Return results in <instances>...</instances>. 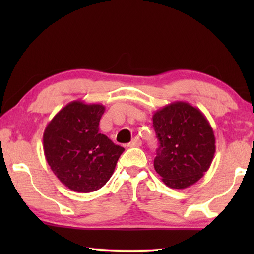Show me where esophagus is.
Listing matches in <instances>:
<instances>
[{"label": "esophagus", "instance_id": "obj_1", "mask_svg": "<svg viewBox=\"0 0 254 254\" xmlns=\"http://www.w3.org/2000/svg\"><path fill=\"white\" fill-rule=\"evenodd\" d=\"M141 144H142V142H141L140 137L139 136H135L134 139H133L130 143H128V147L130 148H134V147H141Z\"/></svg>", "mask_w": 254, "mask_h": 254}]
</instances>
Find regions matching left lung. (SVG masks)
I'll list each match as a JSON object with an SVG mask.
<instances>
[{
	"mask_svg": "<svg viewBox=\"0 0 254 254\" xmlns=\"http://www.w3.org/2000/svg\"><path fill=\"white\" fill-rule=\"evenodd\" d=\"M159 141L153 166L162 182L174 189L187 188L209 169L215 153L212 127L199 109L174 102L154 112Z\"/></svg>",
	"mask_w": 254,
	"mask_h": 254,
	"instance_id": "1",
	"label": "left lung"
}]
</instances>
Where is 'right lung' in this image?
I'll return each mask as SVG.
<instances>
[{
	"mask_svg": "<svg viewBox=\"0 0 254 254\" xmlns=\"http://www.w3.org/2000/svg\"><path fill=\"white\" fill-rule=\"evenodd\" d=\"M104 112L102 104L74 101L63 107L45 128L46 160L70 190L92 192L102 188L124 151L98 132Z\"/></svg>",
	"mask_w": 254,
	"mask_h": 254,
	"instance_id": "1",
	"label": "right lung"
}]
</instances>
